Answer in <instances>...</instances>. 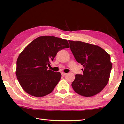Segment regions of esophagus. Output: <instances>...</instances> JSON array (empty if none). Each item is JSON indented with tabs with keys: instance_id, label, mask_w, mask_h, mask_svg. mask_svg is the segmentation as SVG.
Masks as SVG:
<instances>
[{
	"instance_id": "esophagus-1",
	"label": "esophagus",
	"mask_w": 124,
	"mask_h": 124,
	"mask_svg": "<svg viewBox=\"0 0 124 124\" xmlns=\"http://www.w3.org/2000/svg\"><path fill=\"white\" fill-rule=\"evenodd\" d=\"M66 74H67L66 73H64V72H61V75H62V76H64Z\"/></svg>"
}]
</instances>
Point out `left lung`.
Masks as SVG:
<instances>
[{"label": "left lung", "instance_id": "left-lung-1", "mask_svg": "<svg viewBox=\"0 0 124 124\" xmlns=\"http://www.w3.org/2000/svg\"><path fill=\"white\" fill-rule=\"evenodd\" d=\"M76 61L83 65V75H76L71 86L81 96L95 95L108 83L112 63L110 55L99 46L68 40Z\"/></svg>", "mask_w": 124, "mask_h": 124}]
</instances>
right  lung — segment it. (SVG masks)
I'll return each instance as SVG.
<instances>
[{"instance_id": "add662e5", "label": "right lung", "mask_w": 124, "mask_h": 124, "mask_svg": "<svg viewBox=\"0 0 124 124\" xmlns=\"http://www.w3.org/2000/svg\"><path fill=\"white\" fill-rule=\"evenodd\" d=\"M69 48L65 39L54 36L36 38L20 54L16 75L22 88L29 94L43 97L51 93L61 77L60 72L48 69L57 52Z\"/></svg>"}]
</instances>
